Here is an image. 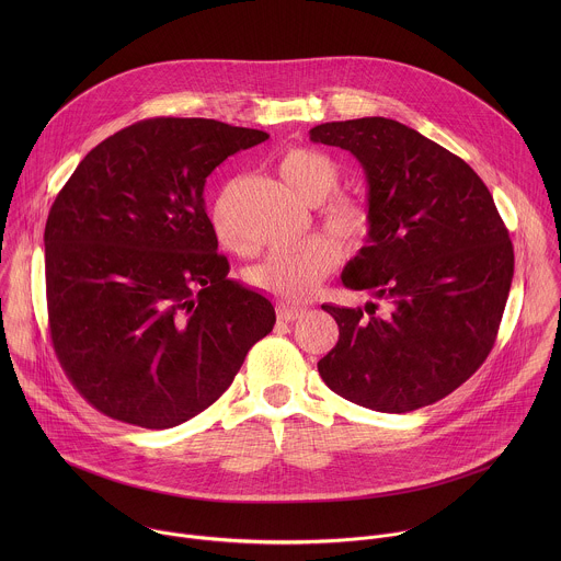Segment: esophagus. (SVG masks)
Segmentation results:
<instances>
[{
    "label": "esophagus",
    "instance_id": "1",
    "mask_svg": "<svg viewBox=\"0 0 561 561\" xmlns=\"http://www.w3.org/2000/svg\"><path fill=\"white\" fill-rule=\"evenodd\" d=\"M305 313H307V309L294 307V305H285V302H280V305L276 307V316H278V320L280 321L300 320Z\"/></svg>",
    "mask_w": 561,
    "mask_h": 561
}]
</instances>
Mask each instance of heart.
Returning <instances> with one entry per match:
<instances>
[{
  "mask_svg": "<svg viewBox=\"0 0 561 561\" xmlns=\"http://www.w3.org/2000/svg\"><path fill=\"white\" fill-rule=\"evenodd\" d=\"M278 172L287 187L307 205H320L321 227L341 241L347 250L363 248L374 229V216L365 201L350 194H334L341 183L336 163L320 151L294 147L278 160ZM211 225L218 241L243 252V243L236 236L225 203H218L211 214ZM341 245L325 236H313L300 248L280 250L265 256L259 265L248 270V283L256 289L274 294L283 300L309 298L321 280L339 265Z\"/></svg>",
  "mask_w": 561,
  "mask_h": 561,
  "instance_id": "1",
  "label": "heart"
}]
</instances>
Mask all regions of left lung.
I'll use <instances>...</instances> for the list:
<instances>
[{
	"instance_id": "8db88e82",
	"label": "left lung",
	"mask_w": 561,
	"mask_h": 561,
	"mask_svg": "<svg viewBox=\"0 0 561 561\" xmlns=\"http://www.w3.org/2000/svg\"><path fill=\"white\" fill-rule=\"evenodd\" d=\"M309 136L365 170L374 229L341 280L391 309L321 305L339 325L321 380L378 412L447 398L488 358L514 276L492 194L467 161L391 118L323 123Z\"/></svg>"
}]
</instances>
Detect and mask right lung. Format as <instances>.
Wrapping results in <instances>:
<instances>
[{
    "label": "right lung",
    "mask_w": 561,
    "mask_h": 561,
    "mask_svg": "<svg viewBox=\"0 0 561 561\" xmlns=\"http://www.w3.org/2000/svg\"><path fill=\"white\" fill-rule=\"evenodd\" d=\"M259 129L160 116L96 145L45 225L54 352L105 416L165 430L218 400L272 332V302L229 278L205 181Z\"/></svg>",
    "instance_id": "obj_1"
}]
</instances>
